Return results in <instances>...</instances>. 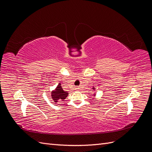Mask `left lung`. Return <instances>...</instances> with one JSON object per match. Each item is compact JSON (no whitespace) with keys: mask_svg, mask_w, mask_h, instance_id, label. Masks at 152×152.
<instances>
[{"mask_svg":"<svg viewBox=\"0 0 152 152\" xmlns=\"http://www.w3.org/2000/svg\"><path fill=\"white\" fill-rule=\"evenodd\" d=\"M93 89L94 91H95V90H96V88H95V87H93ZM93 94V96H96V93H94V94Z\"/></svg>","mask_w":152,"mask_h":152,"instance_id":"obj_1","label":"left lung"}]
</instances>
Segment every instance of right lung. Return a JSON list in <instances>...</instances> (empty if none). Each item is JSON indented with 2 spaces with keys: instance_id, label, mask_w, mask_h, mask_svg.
I'll return each mask as SVG.
<instances>
[{
  "instance_id": "add662e5",
  "label": "right lung",
  "mask_w": 152,
  "mask_h": 152,
  "mask_svg": "<svg viewBox=\"0 0 152 152\" xmlns=\"http://www.w3.org/2000/svg\"><path fill=\"white\" fill-rule=\"evenodd\" d=\"M68 95L67 91H65L61 86V83H59L55 89L51 92V98L54 103H58L59 100L65 99Z\"/></svg>"
}]
</instances>
